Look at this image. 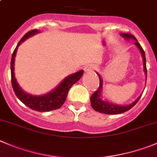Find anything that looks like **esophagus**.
I'll list each match as a JSON object with an SVG mask.
<instances>
[{
	"label": "esophagus",
	"instance_id": "esophagus-1",
	"mask_svg": "<svg viewBox=\"0 0 157 157\" xmlns=\"http://www.w3.org/2000/svg\"><path fill=\"white\" fill-rule=\"evenodd\" d=\"M93 69H94V66H93V65H86V66L84 68L85 72H89V71H92Z\"/></svg>",
	"mask_w": 157,
	"mask_h": 157
}]
</instances>
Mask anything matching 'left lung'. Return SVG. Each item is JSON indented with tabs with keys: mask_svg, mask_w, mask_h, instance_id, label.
Instances as JSON below:
<instances>
[{
	"mask_svg": "<svg viewBox=\"0 0 157 157\" xmlns=\"http://www.w3.org/2000/svg\"><path fill=\"white\" fill-rule=\"evenodd\" d=\"M121 36L124 39L129 41V40H132L134 41V44L137 47V48L140 50V53H141L142 58H143V69H144V72L146 75H147V64H146V56H145V52L143 49L142 48L141 45L140 43L138 42L135 36L129 33H121ZM96 74L98 75L99 78V87L97 89L96 92H94L92 95H91L90 101H91V105H92V109L95 111L98 112V113H104V114H109V115H115V114H120V113H124V112L128 111L132 107L136 104L138 102L139 99L140 98L142 95H140L136 99L132 102V103L129 104V105H119V104L113 103V102H109L107 99H102V89H103V80H102V77L96 72Z\"/></svg>",
	"mask_w": 157,
	"mask_h": 157,
	"instance_id": "1",
	"label": "left lung"
}]
</instances>
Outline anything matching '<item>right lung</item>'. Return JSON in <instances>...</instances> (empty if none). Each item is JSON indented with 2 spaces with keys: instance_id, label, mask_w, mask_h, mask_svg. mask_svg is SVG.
I'll return each instance as SVG.
<instances>
[{
  "instance_id": "add662e5",
  "label": "right lung",
  "mask_w": 157,
  "mask_h": 157,
  "mask_svg": "<svg viewBox=\"0 0 157 157\" xmlns=\"http://www.w3.org/2000/svg\"><path fill=\"white\" fill-rule=\"evenodd\" d=\"M40 33L39 30H32L28 31L23 36L17 44V47L14 49L12 54L11 62H10V71H11V83L14 92L16 96L25 105L29 107L30 109L38 112H48L52 110L58 109L60 108L64 102H65L67 98V95L69 91L70 88L77 82L82 76L83 70H79L78 71L73 74L69 75L65 77L59 85L51 92L41 95H35L28 93L21 88L18 82H17L15 76H14V61L15 56L17 54L18 46L22 42L28 39L31 36Z\"/></svg>"
}]
</instances>
